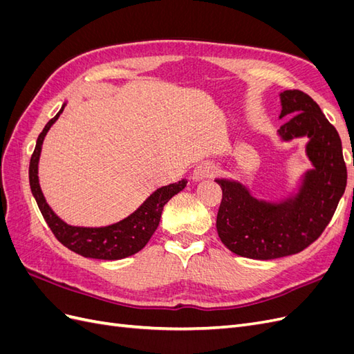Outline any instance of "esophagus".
<instances>
[{"instance_id":"esophagus-1","label":"esophagus","mask_w":354,"mask_h":354,"mask_svg":"<svg viewBox=\"0 0 354 354\" xmlns=\"http://www.w3.org/2000/svg\"><path fill=\"white\" fill-rule=\"evenodd\" d=\"M217 173V167L209 162H203L198 165L194 171V178L195 180H203V178H211L216 176Z\"/></svg>"}]
</instances>
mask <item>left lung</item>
I'll return each mask as SVG.
<instances>
[{
	"instance_id": "obj_1",
	"label": "left lung",
	"mask_w": 354,
	"mask_h": 354,
	"mask_svg": "<svg viewBox=\"0 0 354 354\" xmlns=\"http://www.w3.org/2000/svg\"><path fill=\"white\" fill-rule=\"evenodd\" d=\"M281 104L282 140L308 138L306 153L313 168L303 176L298 194L273 203L254 198L236 180H216L223 190L218 236L246 259L273 260L307 248L329 224L347 185L341 138L319 104L299 90L281 93Z\"/></svg>"
}]
</instances>
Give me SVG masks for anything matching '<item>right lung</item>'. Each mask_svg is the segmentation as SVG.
I'll list each match as a JSON object with an SVG mask.
<instances>
[{
    "label": "right lung",
    "mask_w": 354,
    "mask_h": 354,
    "mask_svg": "<svg viewBox=\"0 0 354 354\" xmlns=\"http://www.w3.org/2000/svg\"><path fill=\"white\" fill-rule=\"evenodd\" d=\"M65 109L62 106L59 113L47 122L44 130L41 131L37 140L35 151L30 156L29 162V185L32 195H34L38 208L44 217L48 227L51 229L56 239L65 245L71 251L77 252L87 259L97 260H121L130 257L145 248V245L152 238L156 227L159 226L160 214H162L165 203L186 187L187 180H180L178 183L168 185L156 189L140 207L127 218L104 227H78L71 226L62 218H59L46 202L38 181V162L41 155V147L44 137L50 127L57 121V118Z\"/></svg>",
    "instance_id": "1"
}]
</instances>
